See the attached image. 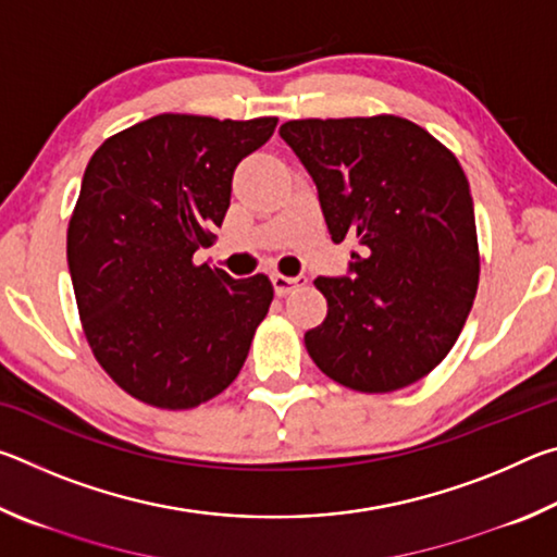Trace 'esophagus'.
<instances>
[{"mask_svg": "<svg viewBox=\"0 0 557 557\" xmlns=\"http://www.w3.org/2000/svg\"><path fill=\"white\" fill-rule=\"evenodd\" d=\"M299 285H305V277H287V275H280V272L277 275H272V287H275L277 297L289 295V292Z\"/></svg>", "mask_w": 557, "mask_h": 557, "instance_id": "34e87169", "label": "esophagus"}]
</instances>
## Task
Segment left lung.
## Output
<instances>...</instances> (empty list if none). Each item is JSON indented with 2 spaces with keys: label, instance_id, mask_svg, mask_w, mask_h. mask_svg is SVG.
<instances>
[{
  "label": "left lung",
  "instance_id": "1",
  "mask_svg": "<svg viewBox=\"0 0 557 557\" xmlns=\"http://www.w3.org/2000/svg\"><path fill=\"white\" fill-rule=\"evenodd\" d=\"M280 135L314 178L348 277H317L326 319L305 334L319 371L393 393L449 354L479 285L469 182L457 157L398 115L289 120Z\"/></svg>",
  "mask_w": 557,
  "mask_h": 557
}]
</instances>
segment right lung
Masks as SVG:
<instances>
[{"mask_svg": "<svg viewBox=\"0 0 557 557\" xmlns=\"http://www.w3.org/2000/svg\"><path fill=\"white\" fill-rule=\"evenodd\" d=\"M277 117L164 112L90 157L69 223V270L92 356L122 391L188 410L235 381L272 295L268 275L196 265L231 206L233 172Z\"/></svg>", "mask_w": 557, "mask_h": 557, "instance_id": "right-lung-1", "label": "right lung"}]
</instances>
